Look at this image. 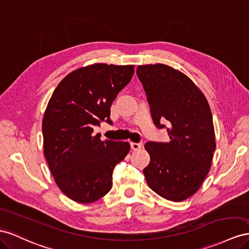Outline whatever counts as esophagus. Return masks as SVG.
<instances>
[{"label":"esophagus","mask_w":249,"mask_h":249,"mask_svg":"<svg viewBox=\"0 0 249 249\" xmlns=\"http://www.w3.org/2000/svg\"><path fill=\"white\" fill-rule=\"evenodd\" d=\"M141 146H142V144L139 143V142H131V147H132V150H134V151L140 150Z\"/></svg>","instance_id":"obj_1"}]
</instances>
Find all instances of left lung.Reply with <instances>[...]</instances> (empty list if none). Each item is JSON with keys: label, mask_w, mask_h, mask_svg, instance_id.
I'll list each match as a JSON object with an SVG mask.
<instances>
[{"label": "left lung", "mask_w": 249, "mask_h": 249, "mask_svg": "<svg viewBox=\"0 0 249 249\" xmlns=\"http://www.w3.org/2000/svg\"><path fill=\"white\" fill-rule=\"evenodd\" d=\"M156 126L167 122L169 142H146L151 161L143 170L151 189L180 202L196 193L210 172L216 137L204 96L184 73L163 64L137 67Z\"/></svg>", "instance_id": "1"}]
</instances>
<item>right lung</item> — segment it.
I'll list each match as a JSON object with an SVG mask.
<instances>
[{
  "label": "right lung",
  "mask_w": 249,
  "mask_h": 249,
  "mask_svg": "<svg viewBox=\"0 0 249 249\" xmlns=\"http://www.w3.org/2000/svg\"><path fill=\"white\" fill-rule=\"evenodd\" d=\"M134 74V66L93 64L69 73L47 106L44 155L58 189L78 203H91L112 187L114 167L130 143L100 139L93 127L112 124L110 108Z\"/></svg>",
  "instance_id": "right-lung-1"
}]
</instances>
